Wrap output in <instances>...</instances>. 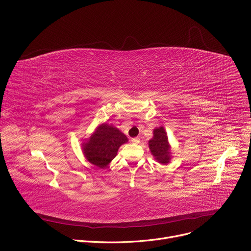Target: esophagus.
I'll list each match as a JSON object with an SVG mask.
<instances>
[{
  "label": "esophagus",
  "instance_id": "esophagus-1",
  "mask_svg": "<svg viewBox=\"0 0 251 251\" xmlns=\"http://www.w3.org/2000/svg\"><path fill=\"white\" fill-rule=\"evenodd\" d=\"M131 143H132V144H139V143H140V139H139V138L131 139Z\"/></svg>",
  "mask_w": 251,
  "mask_h": 251
}]
</instances>
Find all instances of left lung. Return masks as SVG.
Instances as JSON below:
<instances>
[{
  "mask_svg": "<svg viewBox=\"0 0 251 251\" xmlns=\"http://www.w3.org/2000/svg\"><path fill=\"white\" fill-rule=\"evenodd\" d=\"M148 144L154 159L160 164L167 165L172 158V152L167 132L163 126L154 128L153 138L149 140Z\"/></svg>",
  "mask_w": 251,
  "mask_h": 251,
  "instance_id": "8db88e82",
  "label": "left lung"
}]
</instances>
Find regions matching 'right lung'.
<instances>
[{"mask_svg":"<svg viewBox=\"0 0 251 251\" xmlns=\"http://www.w3.org/2000/svg\"><path fill=\"white\" fill-rule=\"evenodd\" d=\"M128 139L122 130L106 123L100 124L82 143L84 157L98 168L105 169L115 158L120 147Z\"/></svg>","mask_w":251,"mask_h":251,"instance_id":"obj_1","label":"right lung"}]
</instances>
